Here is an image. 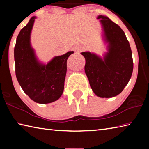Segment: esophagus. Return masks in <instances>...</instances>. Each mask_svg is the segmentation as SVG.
Returning a JSON list of instances; mask_svg holds the SVG:
<instances>
[{"mask_svg": "<svg viewBox=\"0 0 149 149\" xmlns=\"http://www.w3.org/2000/svg\"><path fill=\"white\" fill-rule=\"evenodd\" d=\"M83 49L81 47H75V50L76 52H79V51H81V50Z\"/></svg>", "mask_w": 149, "mask_h": 149, "instance_id": "34e87169", "label": "esophagus"}]
</instances>
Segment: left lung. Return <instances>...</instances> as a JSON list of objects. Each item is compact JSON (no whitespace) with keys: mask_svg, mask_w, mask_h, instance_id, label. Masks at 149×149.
I'll use <instances>...</instances> for the list:
<instances>
[{"mask_svg":"<svg viewBox=\"0 0 149 149\" xmlns=\"http://www.w3.org/2000/svg\"><path fill=\"white\" fill-rule=\"evenodd\" d=\"M102 39L107 52L102 58L89 51L81 54L85 59V72L95 94L112 98L122 91L132 77L133 63L131 47L125 33L108 18L99 15Z\"/></svg>","mask_w":149,"mask_h":149,"instance_id":"left-lung-1","label":"left lung"}]
</instances>
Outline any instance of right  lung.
<instances>
[{
    "instance_id": "1",
    "label": "right lung",
    "mask_w": 149,
    "mask_h": 149,
    "mask_svg": "<svg viewBox=\"0 0 149 149\" xmlns=\"http://www.w3.org/2000/svg\"><path fill=\"white\" fill-rule=\"evenodd\" d=\"M36 16L20 31L14 47L16 75L19 84L34 102L48 104L61 97L67 71V60L74 51L54 56L47 63L37 57L31 44V33Z\"/></svg>"
}]
</instances>
